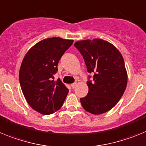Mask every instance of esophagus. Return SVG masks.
<instances>
[{
  "label": "esophagus",
  "mask_w": 146,
  "mask_h": 146,
  "mask_svg": "<svg viewBox=\"0 0 146 146\" xmlns=\"http://www.w3.org/2000/svg\"><path fill=\"white\" fill-rule=\"evenodd\" d=\"M76 85H77V83H76V82H75V83L72 84H71V87H72V88H73V89H74L75 87H76Z\"/></svg>",
  "instance_id": "1"
}]
</instances>
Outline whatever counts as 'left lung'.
<instances>
[{"mask_svg": "<svg viewBox=\"0 0 146 146\" xmlns=\"http://www.w3.org/2000/svg\"><path fill=\"white\" fill-rule=\"evenodd\" d=\"M74 46L83 56L87 72L93 74L87 82V96L80 98L82 106L93 115L105 113L117 104L126 90L123 58L112 44L101 39L78 41Z\"/></svg>", "mask_w": 146, "mask_h": 146, "instance_id": "left-lung-1", "label": "left lung"}]
</instances>
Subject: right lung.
<instances>
[{"label":"right lung","instance_id":"1","mask_svg":"<svg viewBox=\"0 0 146 146\" xmlns=\"http://www.w3.org/2000/svg\"><path fill=\"white\" fill-rule=\"evenodd\" d=\"M73 40L59 37L36 43L25 56L20 66V87L28 104L42 115H50L62 107L69 92L62 81H54L58 63Z\"/></svg>","mask_w":146,"mask_h":146}]
</instances>
